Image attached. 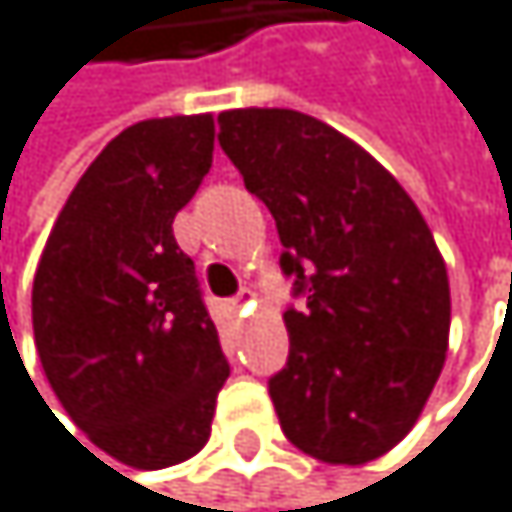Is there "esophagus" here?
<instances>
[{
  "instance_id": "1",
  "label": "esophagus",
  "mask_w": 512,
  "mask_h": 512,
  "mask_svg": "<svg viewBox=\"0 0 512 512\" xmlns=\"http://www.w3.org/2000/svg\"><path fill=\"white\" fill-rule=\"evenodd\" d=\"M253 306H256V293H253L250 287H244L241 293H237V296L231 299V309H234V312H241V315H244L247 309H253Z\"/></svg>"
}]
</instances>
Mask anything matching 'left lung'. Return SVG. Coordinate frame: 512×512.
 Listing matches in <instances>:
<instances>
[{
  "label": "left lung",
  "instance_id": "1",
  "mask_svg": "<svg viewBox=\"0 0 512 512\" xmlns=\"http://www.w3.org/2000/svg\"><path fill=\"white\" fill-rule=\"evenodd\" d=\"M219 145L275 216L299 309L268 380L284 436L315 460H377L433 392L451 327L445 259L408 191L333 126L287 107L219 114Z\"/></svg>",
  "mask_w": 512,
  "mask_h": 512
}]
</instances>
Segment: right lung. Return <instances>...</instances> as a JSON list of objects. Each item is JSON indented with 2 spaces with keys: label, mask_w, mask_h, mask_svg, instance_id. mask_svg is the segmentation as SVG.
<instances>
[{
  "label": "right lung",
  "mask_w": 512,
  "mask_h": 512,
  "mask_svg": "<svg viewBox=\"0 0 512 512\" xmlns=\"http://www.w3.org/2000/svg\"><path fill=\"white\" fill-rule=\"evenodd\" d=\"M213 114L141 120L92 160L45 241L33 337L58 402L135 470L194 457L231 367L172 219L213 166Z\"/></svg>",
  "instance_id": "1"
}]
</instances>
